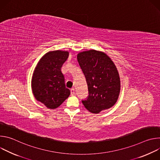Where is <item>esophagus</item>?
<instances>
[{"label": "esophagus", "instance_id": "esophagus-1", "mask_svg": "<svg viewBox=\"0 0 160 160\" xmlns=\"http://www.w3.org/2000/svg\"><path fill=\"white\" fill-rule=\"evenodd\" d=\"M70 92H71V95H75V89L73 88H72V89H71V90H70Z\"/></svg>", "mask_w": 160, "mask_h": 160}]
</instances>
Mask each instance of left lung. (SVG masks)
I'll list each match as a JSON object with an SVG mask.
<instances>
[{
	"instance_id": "1",
	"label": "left lung",
	"mask_w": 160,
	"mask_h": 160,
	"mask_svg": "<svg viewBox=\"0 0 160 160\" xmlns=\"http://www.w3.org/2000/svg\"><path fill=\"white\" fill-rule=\"evenodd\" d=\"M77 60L85 77L88 96L82 102L92 113L112 107L118 98L120 80L117 68L105 53L90 50L79 53Z\"/></svg>"
}]
</instances>
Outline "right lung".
<instances>
[{
	"mask_svg": "<svg viewBox=\"0 0 160 160\" xmlns=\"http://www.w3.org/2000/svg\"><path fill=\"white\" fill-rule=\"evenodd\" d=\"M68 56L67 51L49 52L35 68L32 80V92L36 99L48 108L59 107L70 94L61 70Z\"/></svg>",
	"mask_w": 160,
	"mask_h": 160,
	"instance_id": "1",
	"label": "right lung"
}]
</instances>
